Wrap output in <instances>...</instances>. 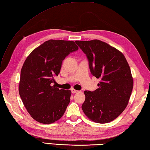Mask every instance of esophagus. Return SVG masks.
<instances>
[{
	"instance_id": "34e87169",
	"label": "esophagus",
	"mask_w": 150,
	"mask_h": 150,
	"mask_svg": "<svg viewBox=\"0 0 150 150\" xmlns=\"http://www.w3.org/2000/svg\"><path fill=\"white\" fill-rule=\"evenodd\" d=\"M71 93H78L79 91H76V90H75V89H72L71 90Z\"/></svg>"
}]
</instances>
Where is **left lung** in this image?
Here are the masks:
<instances>
[{"instance_id":"left-lung-1","label":"left lung","mask_w":150,"mask_h":150,"mask_svg":"<svg viewBox=\"0 0 150 150\" xmlns=\"http://www.w3.org/2000/svg\"><path fill=\"white\" fill-rule=\"evenodd\" d=\"M89 61L91 74L100 79L95 91H85L83 112L98 123L116 119L127 106L134 86L129 65L124 55L105 42L76 41Z\"/></svg>"}]
</instances>
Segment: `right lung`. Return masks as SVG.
<instances>
[{
  "instance_id": "obj_1",
  "label": "right lung",
  "mask_w": 150,
  "mask_h": 150,
  "mask_svg": "<svg viewBox=\"0 0 150 150\" xmlns=\"http://www.w3.org/2000/svg\"><path fill=\"white\" fill-rule=\"evenodd\" d=\"M79 47L74 41L50 40L35 48L21 69L19 94L34 120L50 124L63 116L70 102V90L59 89L53 83L62 61Z\"/></svg>"
}]
</instances>
